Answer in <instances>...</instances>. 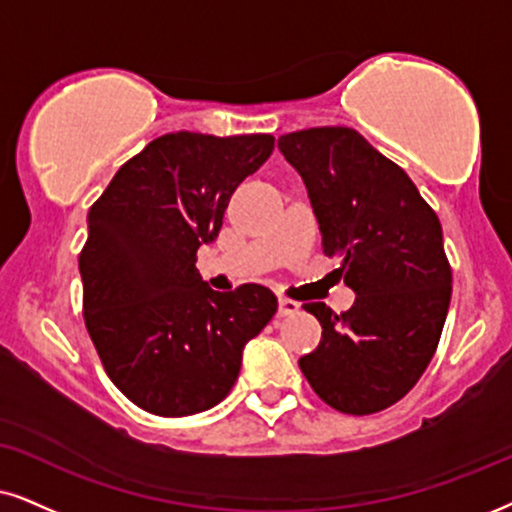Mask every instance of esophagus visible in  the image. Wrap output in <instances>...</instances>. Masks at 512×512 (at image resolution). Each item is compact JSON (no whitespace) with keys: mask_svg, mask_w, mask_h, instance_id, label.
<instances>
[{"mask_svg":"<svg viewBox=\"0 0 512 512\" xmlns=\"http://www.w3.org/2000/svg\"><path fill=\"white\" fill-rule=\"evenodd\" d=\"M297 312H300V304L295 300H288V297H281V300H278V316H293Z\"/></svg>","mask_w":512,"mask_h":512,"instance_id":"obj_1","label":"esophagus"}]
</instances>
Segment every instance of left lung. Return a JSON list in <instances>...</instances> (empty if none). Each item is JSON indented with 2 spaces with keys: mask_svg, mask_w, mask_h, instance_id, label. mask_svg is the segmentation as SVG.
I'll return each mask as SVG.
<instances>
[{
  "mask_svg": "<svg viewBox=\"0 0 512 512\" xmlns=\"http://www.w3.org/2000/svg\"><path fill=\"white\" fill-rule=\"evenodd\" d=\"M278 151L307 186L323 252L340 257L357 293L342 314L304 304L323 333L300 368L333 409L378 413L406 397L435 357L451 302L442 224L409 174L357 129H300L283 134Z\"/></svg>",
  "mask_w": 512,
  "mask_h": 512,
  "instance_id": "obj_1",
  "label": "left lung"
}]
</instances>
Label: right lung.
<instances>
[{
	"label": "right lung",
	"instance_id": "obj_1",
	"mask_svg": "<svg viewBox=\"0 0 512 512\" xmlns=\"http://www.w3.org/2000/svg\"><path fill=\"white\" fill-rule=\"evenodd\" d=\"M271 151V134H165L89 210L84 326L108 378L139 409L165 418L212 409L234 387L243 347L276 314L269 288L217 293L196 269L231 193Z\"/></svg>",
	"mask_w": 512,
	"mask_h": 512
}]
</instances>
